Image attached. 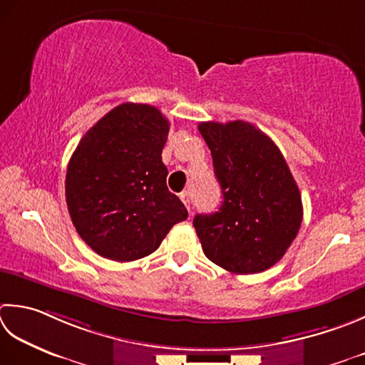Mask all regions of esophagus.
I'll use <instances>...</instances> for the list:
<instances>
[{
    "label": "esophagus",
    "mask_w": 365,
    "mask_h": 365,
    "mask_svg": "<svg viewBox=\"0 0 365 365\" xmlns=\"http://www.w3.org/2000/svg\"><path fill=\"white\" fill-rule=\"evenodd\" d=\"M180 199H182V202L185 204V207H187V209H188V212H191V207H190V196H188V191H183V192H180Z\"/></svg>",
    "instance_id": "obj_1"
}]
</instances>
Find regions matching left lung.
<instances>
[{
	"instance_id": "8db88e82",
	"label": "left lung",
	"mask_w": 365,
	"mask_h": 365,
	"mask_svg": "<svg viewBox=\"0 0 365 365\" xmlns=\"http://www.w3.org/2000/svg\"><path fill=\"white\" fill-rule=\"evenodd\" d=\"M223 201L192 226L204 255L232 274H258L283 258L302 223L297 183L274 140L248 121H204Z\"/></svg>"
}]
</instances>
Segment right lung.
I'll return each mask as SVG.
<instances>
[{
    "label": "right lung",
    "instance_id": "obj_1",
    "mask_svg": "<svg viewBox=\"0 0 365 365\" xmlns=\"http://www.w3.org/2000/svg\"><path fill=\"white\" fill-rule=\"evenodd\" d=\"M168 133L169 121L156 107L125 103L78 142L64 188L76 231L93 252L118 262L140 259L187 220L166 185L161 152Z\"/></svg>",
    "mask_w": 365,
    "mask_h": 365
}]
</instances>
